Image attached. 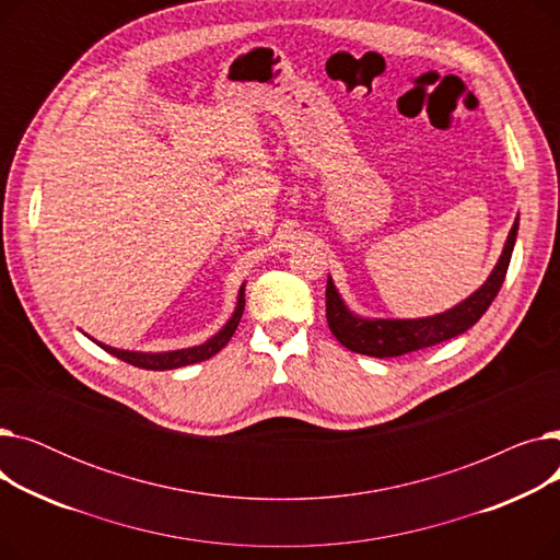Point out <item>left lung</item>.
<instances>
[{
    "instance_id": "1",
    "label": "left lung",
    "mask_w": 560,
    "mask_h": 560,
    "mask_svg": "<svg viewBox=\"0 0 560 560\" xmlns=\"http://www.w3.org/2000/svg\"><path fill=\"white\" fill-rule=\"evenodd\" d=\"M520 218H515L506 245L492 268L490 277L483 281L479 290L452 306L445 313H435L416 319H390V317H361L354 311H349L340 292L334 285V279H327V322L329 329L340 345L357 351V354L374 357V359H393L418 351L438 342H445L465 334L469 327H475L481 315L488 311L492 300L497 298L499 288L504 283L511 254L517 238Z\"/></svg>"
}]
</instances>
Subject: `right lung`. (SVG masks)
Returning a JSON list of instances; mask_svg holds the SVG:
<instances>
[{
    "label": "right lung",
    "mask_w": 560,
    "mask_h": 560,
    "mask_svg": "<svg viewBox=\"0 0 560 560\" xmlns=\"http://www.w3.org/2000/svg\"><path fill=\"white\" fill-rule=\"evenodd\" d=\"M243 311H245V283L241 285L238 290V302H235V311L233 315L229 317L226 325L206 342L201 345H195V347H186V349H172V351H129V349H117V347H110V345H104L100 340H95L102 349H106L108 354H113L115 359H120L125 363H131L136 368H142V370H174V368H186V365H192V363H199V361H206L215 357L218 351L231 340V336L235 334V329H238L241 325V317H243ZM88 336V334H85ZM91 338V336H88ZM93 340V338H91Z\"/></svg>",
    "instance_id": "1"
}]
</instances>
